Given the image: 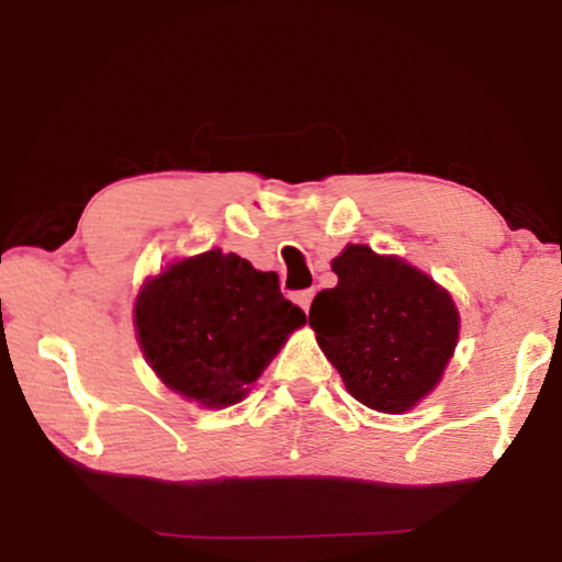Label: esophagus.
I'll list each match as a JSON object with an SVG mask.
<instances>
[{
    "instance_id": "34e87169",
    "label": "esophagus",
    "mask_w": 562,
    "mask_h": 562,
    "mask_svg": "<svg viewBox=\"0 0 562 562\" xmlns=\"http://www.w3.org/2000/svg\"><path fill=\"white\" fill-rule=\"evenodd\" d=\"M312 299H314V291H312V289H306V291H299V294H296V304L302 306L304 312H310V306H312Z\"/></svg>"
}]
</instances>
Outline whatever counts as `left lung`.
Segmentation results:
<instances>
[{
  "mask_svg": "<svg viewBox=\"0 0 562 562\" xmlns=\"http://www.w3.org/2000/svg\"><path fill=\"white\" fill-rule=\"evenodd\" d=\"M337 286L314 296L310 325L345 389L375 412L402 414L442 379L460 317L442 286L396 256L348 245Z\"/></svg>",
  "mask_w": 562,
  "mask_h": 562,
  "instance_id": "8db88e82",
  "label": "left lung"
}]
</instances>
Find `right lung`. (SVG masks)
Returning <instances> with one entry per match:
<instances>
[{
	"instance_id": "obj_1",
	"label": "right lung",
	"mask_w": 562,
	"mask_h": 562,
	"mask_svg": "<svg viewBox=\"0 0 562 562\" xmlns=\"http://www.w3.org/2000/svg\"><path fill=\"white\" fill-rule=\"evenodd\" d=\"M306 314L283 299L279 276L235 252L176 260L143 283L135 329L168 389L206 409L237 404Z\"/></svg>"
}]
</instances>
